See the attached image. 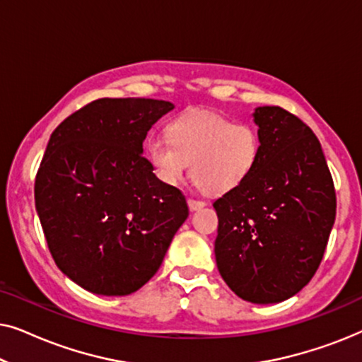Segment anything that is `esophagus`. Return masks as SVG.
I'll return each mask as SVG.
<instances>
[{"mask_svg": "<svg viewBox=\"0 0 362 362\" xmlns=\"http://www.w3.org/2000/svg\"><path fill=\"white\" fill-rule=\"evenodd\" d=\"M187 206H189L191 211H197V209H202V207L206 206V202L197 201V199H187Z\"/></svg>", "mask_w": 362, "mask_h": 362, "instance_id": "esophagus-1", "label": "esophagus"}]
</instances>
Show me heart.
<instances>
[{
    "mask_svg": "<svg viewBox=\"0 0 362 362\" xmlns=\"http://www.w3.org/2000/svg\"><path fill=\"white\" fill-rule=\"evenodd\" d=\"M259 130L219 113L191 110L168 125V138L151 135L146 155L158 180L175 186L187 170L209 194H224L244 185L260 160Z\"/></svg>",
    "mask_w": 362,
    "mask_h": 362,
    "instance_id": "b5f03b06",
    "label": "heart"
}]
</instances>
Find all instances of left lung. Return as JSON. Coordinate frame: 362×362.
<instances>
[{"instance_id": "left-lung-1", "label": "left lung", "mask_w": 362, "mask_h": 362, "mask_svg": "<svg viewBox=\"0 0 362 362\" xmlns=\"http://www.w3.org/2000/svg\"><path fill=\"white\" fill-rule=\"evenodd\" d=\"M260 160L244 185L214 202L219 274L242 300L280 303L318 270L336 192L318 138L280 107H257Z\"/></svg>"}]
</instances>
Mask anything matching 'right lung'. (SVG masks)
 I'll return each mask as SVG.
<instances>
[{"label": "right lung", "mask_w": 362, "mask_h": 362, "mask_svg": "<svg viewBox=\"0 0 362 362\" xmlns=\"http://www.w3.org/2000/svg\"><path fill=\"white\" fill-rule=\"evenodd\" d=\"M175 105L98 98L49 138L34 199L56 265L95 295L140 290L187 219L186 199L143 156L150 128Z\"/></svg>", "instance_id": "1"}]
</instances>
